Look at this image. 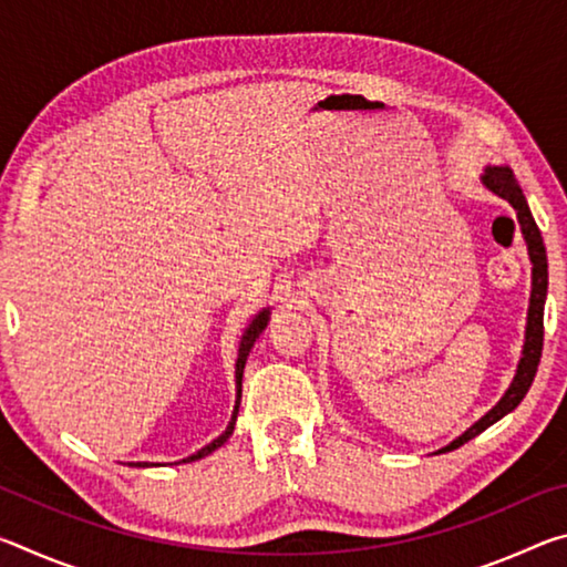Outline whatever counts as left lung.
Returning <instances> with one entry per match:
<instances>
[{"label": "left lung", "instance_id": "8db88e82", "mask_svg": "<svg viewBox=\"0 0 567 567\" xmlns=\"http://www.w3.org/2000/svg\"><path fill=\"white\" fill-rule=\"evenodd\" d=\"M480 182H483L491 192H495L497 197H503L505 203H511V207L515 209L517 225H520V233L527 245V255H530V262H533V290H530V307H527L525 344H523V358L517 362L515 378L505 395L501 398V402H497L487 415L480 417L473 427H467L457 440H453V443L445 445L443 450H437V453H450V450L465 445L467 440H473L475 435L483 433V430L491 427L493 422L505 417L507 412H513L517 405H520V400L527 395V390L533 385L537 364H540V354H543V315H545V295H548V255H545L543 235L535 225L530 207H527V199L523 195L520 185H517L511 167H485Z\"/></svg>", "mask_w": 567, "mask_h": 567}]
</instances>
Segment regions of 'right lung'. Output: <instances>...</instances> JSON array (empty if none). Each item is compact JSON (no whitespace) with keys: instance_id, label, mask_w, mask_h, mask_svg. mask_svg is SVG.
Masks as SVG:
<instances>
[{"instance_id":"add662e5","label":"right lung","mask_w":567,"mask_h":567,"mask_svg":"<svg viewBox=\"0 0 567 567\" xmlns=\"http://www.w3.org/2000/svg\"><path fill=\"white\" fill-rule=\"evenodd\" d=\"M267 320H270V310H262L260 315H255V320L249 322V328L245 330V334H243V342H239V352H237V364H235V382H237V400H235V412H233V420H229V425H227V430L223 435H219L217 440H213V443L209 445H205L203 450H197L195 455H189V457H185L182 460V463H192V460H199V457H205V455H209L213 453V450H217V447H223L225 443H227V437L233 435V430H235V420H237V412H239V398H243V370H245V362H247V354H249V350H252V344H255V340L260 338V332L267 328ZM132 465H137V467H150V463H132Z\"/></svg>"}]
</instances>
